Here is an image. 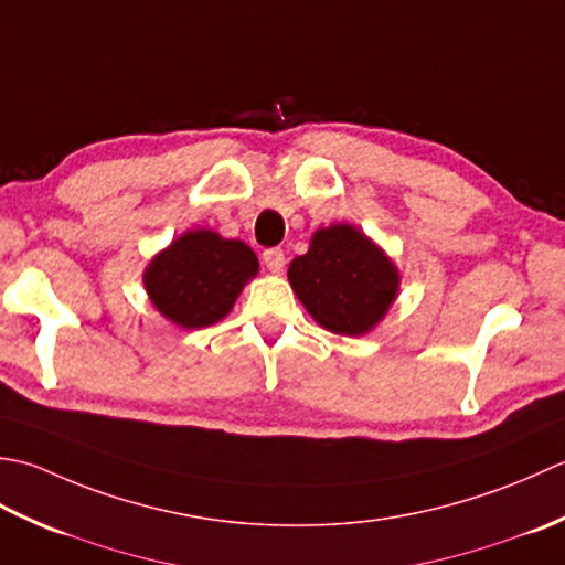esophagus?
I'll return each mask as SVG.
<instances>
[{
    "label": "esophagus",
    "mask_w": 565,
    "mask_h": 565,
    "mask_svg": "<svg viewBox=\"0 0 565 565\" xmlns=\"http://www.w3.org/2000/svg\"><path fill=\"white\" fill-rule=\"evenodd\" d=\"M263 263L270 273H282L285 268V253L280 248H268L263 250Z\"/></svg>",
    "instance_id": "34e87169"
}]
</instances>
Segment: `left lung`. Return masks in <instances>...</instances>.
Returning a JSON list of instances; mask_svg holds the SVG:
<instances>
[{
    "mask_svg": "<svg viewBox=\"0 0 565 565\" xmlns=\"http://www.w3.org/2000/svg\"><path fill=\"white\" fill-rule=\"evenodd\" d=\"M287 278L317 324L343 337L371 331L399 290L395 263L351 224L319 228Z\"/></svg>",
    "mask_w": 565,
    "mask_h": 565,
    "instance_id": "8db88e82",
    "label": "left lung"
}]
</instances>
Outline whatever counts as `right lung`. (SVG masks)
<instances>
[{
  "label": "right lung",
  "mask_w": 565,
  "mask_h": 565,
  "mask_svg": "<svg viewBox=\"0 0 565 565\" xmlns=\"http://www.w3.org/2000/svg\"><path fill=\"white\" fill-rule=\"evenodd\" d=\"M256 273L258 258L244 241L198 228L172 241L148 263L143 285L153 307L172 324L202 329L232 312L236 297Z\"/></svg>",
  "instance_id": "1"
}]
</instances>
